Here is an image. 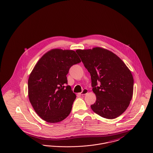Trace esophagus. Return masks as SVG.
<instances>
[{"mask_svg":"<svg viewBox=\"0 0 153 153\" xmlns=\"http://www.w3.org/2000/svg\"><path fill=\"white\" fill-rule=\"evenodd\" d=\"M88 93V90L86 89H83V90L82 91V92L81 93H80L79 94H80L81 95H85V94H87Z\"/></svg>","mask_w":153,"mask_h":153,"instance_id":"34e87169","label":"esophagus"}]
</instances>
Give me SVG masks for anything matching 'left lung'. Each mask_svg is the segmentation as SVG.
I'll list each match as a JSON object with an SVG mask.
<instances>
[{"mask_svg": "<svg viewBox=\"0 0 153 153\" xmlns=\"http://www.w3.org/2000/svg\"><path fill=\"white\" fill-rule=\"evenodd\" d=\"M85 67L90 73L96 102L92 110L107 119H114L128 107L132 98L133 78L122 60L101 48L77 50Z\"/></svg>", "mask_w": 153, "mask_h": 153, "instance_id": "8db88e82", "label": "left lung"}]
</instances>
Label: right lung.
<instances>
[{"label": "right lung", "mask_w": 153, "mask_h": 153, "mask_svg": "<svg viewBox=\"0 0 153 153\" xmlns=\"http://www.w3.org/2000/svg\"><path fill=\"white\" fill-rule=\"evenodd\" d=\"M80 62L75 51L56 49L45 54L35 65L28 81V97L42 120L56 123L70 114L76 95L67 85V75Z\"/></svg>", "instance_id": "1"}]
</instances>
